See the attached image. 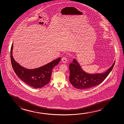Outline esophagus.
Masks as SVG:
<instances>
[{
  "label": "esophagus",
  "mask_w": 124,
  "mask_h": 124,
  "mask_svg": "<svg viewBox=\"0 0 124 124\" xmlns=\"http://www.w3.org/2000/svg\"><path fill=\"white\" fill-rule=\"evenodd\" d=\"M67 61V59L66 57H63L62 58V62L63 63H66Z\"/></svg>",
  "instance_id": "obj_1"
}]
</instances>
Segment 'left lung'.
<instances>
[{
  "mask_svg": "<svg viewBox=\"0 0 124 124\" xmlns=\"http://www.w3.org/2000/svg\"><path fill=\"white\" fill-rule=\"evenodd\" d=\"M115 61L111 67L105 72L91 74L85 72L75 59L69 65V81L77 89L85 90L100 84L105 79L113 69Z\"/></svg>",
  "mask_w": 124,
  "mask_h": 124,
  "instance_id": "left-lung-1",
  "label": "left lung"
}]
</instances>
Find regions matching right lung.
Wrapping results in <instances>:
<instances>
[{
    "mask_svg": "<svg viewBox=\"0 0 124 124\" xmlns=\"http://www.w3.org/2000/svg\"><path fill=\"white\" fill-rule=\"evenodd\" d=\"M13 43L10 52L11 65L18 77L27 84L35 88H40L46 85L50 82L52 69L59 63L61 58L37 69H26L21 66L14 59L12 55Z\"/></svg>",
    "mask_w": 124,
    "mask_h": 124,
    "instance_id": "obj_1",
    "label": "right lung"
}]
</instances>
